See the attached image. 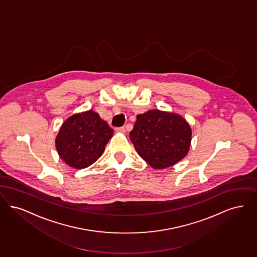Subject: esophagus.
<instances>
[{"label":"esophagus","instance_id":"esophagus-1","mask_svg":"<svg viewBox=\"0 0 257 257\" xmlns=\"http://www.w3.org/2000/svg\"><path fill=\"white\" fill-rule=\"evenodd\" d=\"M116 132H117V133H121V134H124V133H125V127H124V126L116 127Z\"/></svg>","mask_w":257,"mask_h":257}]
</instances>
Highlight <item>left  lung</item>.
<instances>
[{
    "label": "left lung",
    "mask_w": 257,
    "mask_h": 257,
    "mask_svg": "<svg viewBox=\"0 0 257 257\" xmlns=\"http://www.w3.org/2000/svg\"><path fill=\"white\" fill-rule=\"evenodd\" d=\"M136 119L130 138L138 155L152 167L173 166L187 155L192 132L181 116L150 110Z\"/></svg>",
    "instance_id": "1"
}]
</instances>
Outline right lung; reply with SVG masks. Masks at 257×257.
<instances>
[{
  "label": "right lung",
  "mask_w": 257,
  "mask_h": 257,
  "mask_svg": "<svg viewBox=\"0 0 257 257\" xmlns=\"http://www.w3.org/2000/svg\"><path fill=\"white\" fill-rule=\"evenodd\" d=\"M112 135L113 130L98 113H78L68 118L60 127L56 150L69 166L83 169L98 160Z\"/></svg>",
  "instance_id": "1"
}]
</instances>
